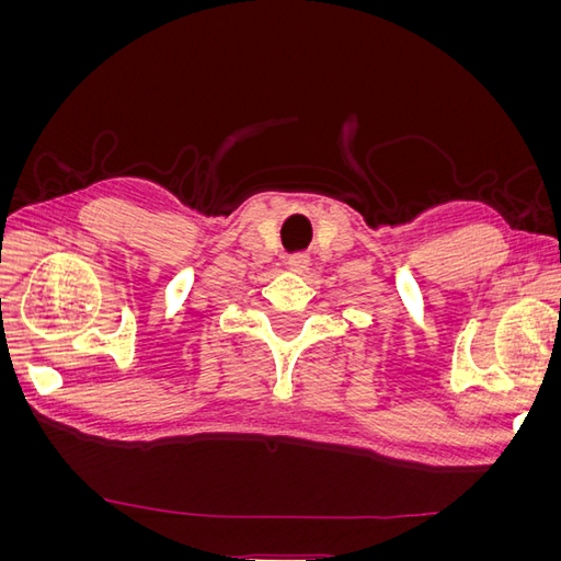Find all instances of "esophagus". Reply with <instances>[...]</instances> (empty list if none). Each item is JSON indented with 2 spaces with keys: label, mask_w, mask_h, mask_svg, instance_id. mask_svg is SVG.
I'll use <instances>...</instances> for the list:
<instances>
[{
  "label": "esophagus",
  "mask_w": 561,
  "mask_h": 561,
  "mask_svg": "<svg viewBox=\"0 0 561 561\" xmlns=\"http://www.w3.org/2000/svg\"><path fill=\"white\" fill-rule=\"evenodd\" d=\"M287 266H290V271H295V274H301V271L309 268V254H293L290 260H287Z\"/></svg>",
  "instance_id": "esophagus-1"
}]
</instances>
